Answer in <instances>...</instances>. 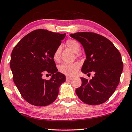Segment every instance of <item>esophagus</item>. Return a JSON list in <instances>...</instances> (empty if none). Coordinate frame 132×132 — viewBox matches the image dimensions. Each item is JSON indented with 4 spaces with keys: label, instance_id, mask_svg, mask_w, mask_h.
Returning <instances> with one entry per match:
<instances>
[{
    "label": "esophagus",
    "instance_id": "obj_1",
    "mask_svg": "<svg viewBox=\"0 0 132 132\" xmlns=\"http://www.w3.org/2000/svg\"><path fill=\"white\" fill-rule=\"evenodd\" d=\"M72 78H70V77H68V76H67L66 77V81H71V80H72Z\"/></svg>",
    "mask_w": 132,
    "mask_h": 132
}]
</instances>
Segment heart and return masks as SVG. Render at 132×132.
Listing matches in <instances>:
<instances>
[{"label": "heart", "mask_w": 132, "mask_h": 132, "mask_svg": "<svg viewBox=\"0 0 132 132\" xmlns=\"http://www.w3.org/2000/svg\"><path fill=\"white\" fill-rule=\"evenodd\" d=\"M66 45L75 53H78L80 50L79 44L78 43V41L73 40V39L68 40L66 42ZM60 53H61V48L59 47L57 48L54 52L53 57L54 61L56 62L59 61ZM79 68V65L78 64H62L59 67V71L60 72L67 76H73L76 74Z\"/></svg>", "instance_id": "obj_1"}]
</instances>
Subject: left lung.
Wrapping results in <instances>:
<instances>
[{
    "label": "left lung",
    "instance_id": "1",
    "mask_svg": "<svg viewBox=\"0 0 132 132\" xmlns=\"http://www.w3.org/2000/svg\"><path fill=\"white\" fill-rule=\"evenodd\" d=\"M70 36L79 42L84 49L86 59L82 72H95V76L90 81L81 78L82 85L76 89L77 96L89 105L104 103L119 83L123 70L120 53L110 40L98 34L79 32Z\"/></svg>",
    "mask_w": 132,
    "mask_h": 132
}]
</instances>
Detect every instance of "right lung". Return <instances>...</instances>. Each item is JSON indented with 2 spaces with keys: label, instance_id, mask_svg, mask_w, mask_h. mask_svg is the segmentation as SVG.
I'll return each instance as SVG.
<instances>
[{
  "label": "right lung",
  "instance_id": "add662e5",
  "mask_svg": "<svg viewBox=\"0 0 132 132\" xmlns=\"http://www.w3.org/2000/svg\"><path fill=\"white\" fill-rule=\"evenodd\" d=\"M65 35L42 29L32 31L12 51L10 68L13 81L28 103L47 106L57 98L65 76L57 71L53 56ZM45 73L52 75L50 80L42 78Z\"/></svg>",
  "mask_w": 132,
  "mask_h": 132
}]
</instances>
